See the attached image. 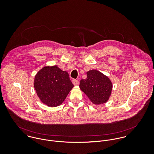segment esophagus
<instances>
[{"label":"esophagus","mask_w":154,"mask_h":154,"mask_svg":"<svg viewBox=\"0 0 154 154\" xmlns=\"http://www.w3.org/2000/svg\"><path fill=\"white\" fill-rule=\"evenodd\" d=\"M72 83H73V84L74 85L76 86V85H78L79 84V81L78 80H76V79H73L72 81Z\"/></svg>","instance_id":"34e87169"}]
</instances>
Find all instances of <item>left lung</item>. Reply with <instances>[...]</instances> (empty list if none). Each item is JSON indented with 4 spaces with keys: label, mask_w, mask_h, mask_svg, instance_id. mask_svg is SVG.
<instances>
[{
    "label": "left lung",
    "mask_w": 154,
    "mask_h": 154,
    "mask_svg": "<svg viewBox=\"0 0 154 154\" xmlns=\"http://www.w3.org/2000/svg\"><path fill=\"white\" fill-rule=\"evenodd\" d=\"M79 88L95 105L107 103L111 95L112 84L110 78L97 70L87 72V78L81 79Z\"/></svg>",
    "instance_id": "1"
}]
</instances>
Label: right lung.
<instances>
[{
	"label": "right lung",
	"instance_id": "obj_1",
	"mask_svg": "<svg viewBox=\"0 0 154 154\" xmlns=\"http://www.w3.org/2000/svg\"><path fill=\"white\" fill-rule=\"evenodd\" d=\"M73 87L68 73L57 65L45 66L34 78V87L37 96L50 107L61 105Z\"/></svg>",
	"mask_w": 154,
	"mask_h": 154
}]
</instances>
